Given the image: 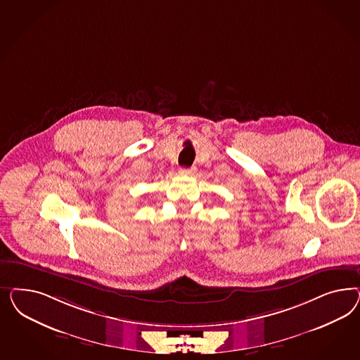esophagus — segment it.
Returning <instances> with one entry per match:
<instances>
[{"mask_svg":"<svg viewBox=\"0 0 360 360\" xmlns=\"http://www.w3.org/2000/svg\"><path fill=\"white\" fill-rule=\"evenodd\" d=\"M195 167H182L179 170V174L185 175V176H191V175L195 174Z\"/></svg>","mask_w":360,"mask_h":360,"instance_id":"obj_1","label":"esophagus"}]
</instances>
